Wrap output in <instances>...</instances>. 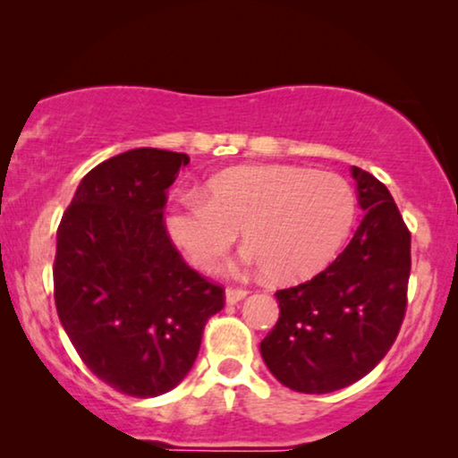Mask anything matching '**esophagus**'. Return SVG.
Returning <instances> with one entry per match:
<instances>
[{"label":"esophagus","instance_id":"obj_1","mask_svg":"<svg viewBox=\"0 0 458 458\" xmlns=\"http://www.w3.org/2000/svg\"><path fill=\"white\" fill-rule=\"evenodd\" d=\"M246 296H248V292L246 290H237V287H227V290H225V302H227V304L242 302V300Z\"/></svg>","mask_w":458,"mask_h":458}]
</instances>
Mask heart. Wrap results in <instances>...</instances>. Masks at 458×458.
I'll use <instances>...</instances> for the list:
<instances>
[{
	"label": "heart",
	"instance_id": "1",
	"mask_svg": "<svg viewBox=\"0 0 458 458\" xmlns=\"http://www.w3.org/2000/svg\"><path fill=\"white\" fill-rule=\"evenodd\" d=\"M204 193L168 206V240L196 267L212 268L243 231V262L281 284L323 271L356 215L348 181L285 165L227 168L206 181Z\"/></svg>",
	"mask_w": 458,
	"mask_h": 458
}]
</instances>
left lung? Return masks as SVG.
Returning a JSON list of instances; mask_svg holds the SVG:
<instances>
[{"label": "left lung", "mask_w": 458, "mask_h": 458, "mask_svg": "<svg viewBox=\"0 0 458 458\" xmlns=\"http://www.w3.org/2000/svg\"><path fill=\"white\" fill-rule=\"evenodd\" d=\"M365 216L344 252L306 284L279 290V321L260 354L290 390H342L375 369L406 310L411 233L387 187L350 168Z\"/></svg>", "instance_id": "left-lung-1"}]
</instances>
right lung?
<instances>
[{"instance_id":"obj_1","label":"right lung","mask_w":458,"mask_h":458,"mask_svg":"<svg viewBox=\"0 0 458 458\" xmlns=\"http://www.w3.org/2000/svg\"><path fill=\"white\" fill-rule=\"evenodd\" d=\"M190 156L137 148L81 179L55 242L54 298L81 360L114 390L154 398L196 362L221 285L168 240L166 190Z\"/></svg>"}]
</instances>
